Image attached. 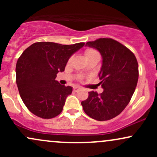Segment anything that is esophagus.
Instances as JSON below:
<instances>
[{"mask_svg": "<svg viewBox=\"0 0 157 157\" xmlns=\"http://www.w3.org/2000/svg\"><path fill=\"white\" fill-rule=\"evenodd\" d=\"M80 89V87H78V86H75V87L73 88V90L75 91H78V90Z\"/></svg>", "mask_w": 157, "mask_h": 157, "instance_id": "obj_1", "label": "esophagus"}]
</instances>
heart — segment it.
<instances>
[{
	"mask_svg": "<svg viewBox=\"0 0 157 157\" xmlns=\"http://www.w3.org/2000/svg\"><path fill=\"white\" fill-rule=\"evenodd\" d=\"M85 55H86V59L88 60H91L93 58H100V55L98 51H97L94 48H89L85 51Z\"/></svg>",
	"mask_w": 157,
	"mask_h": 157,
	"instance_id": "b5f03b06",
	"label": "heart"
}]
</instances>
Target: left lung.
<instances>
[{
	"mask_svg": "<svg viewBox=\"0 0 157 157\" xmlns=\"http://www.w3.org/2000/svg\"><path fill=\"white\" fill-rule=\"evenodd\" d=\"M96 48L102 57L99 77L103 91H90L82 101L85 113L90 117L105 121L114 118L130 102L137 84L138 63L132 52L111 38H99L86 43Z\"/></svg>",
	"mask_w": 157,
	"mask_h": 157,
	"instance_id": "obj_1",
	"label": "left lung"
}]
</instances>
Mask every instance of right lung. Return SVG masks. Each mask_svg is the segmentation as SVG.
Listing matches in <instances>:
<instances>
[{
	"label": "right lung",
	"instance_id": "add662e5",
	"mask_svg": "<svg viewBox=\"0 0 157 157\" xmlns=\"http://www.w3.org/2000/svg\"><path fill=\"white\" fill-rule=\"evenodd\" d=\"M84 45L37 42L20 56L16 83L23 103L33 114L52 119L61 113L72 88L59 83L55 80L57 74L64 71L70 57Z\"/></svg>",
	"mask_w": 157,
	"mask_h": 157
}]
</instances>
